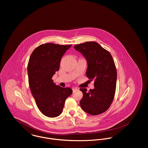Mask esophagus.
Instances as JSON below:
<instances>
[{"label": "esophagus", "instance_id": "esophagus-1", "mask_svg": "<svg viewBox=\"0 0 148 148\" xmlns=\"http://www.w3.org/2000/svg\"><path fill=\"white\" fill-rule=\"evenodd\" d=\"M77 88H73V89H72V90L74 91V90H77Z\"/></svg>", "mask_w": 148, "mask_h": 148}]
</instances>
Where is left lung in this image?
<instances>
[{"label":"left lung","instance_id":"left-lung-1","mask_svg":"<svg viewBox=\"0 0 148 148\" xmlns=\"http://www.w3.org/2000/svg\"><path fill=\"white\" fill-rule=\"evenodd\" d=\"M86 58V76L94 80L95 88L87 92L80 88L83 96L80 101L82 108L91 115L105 112L112 103L116 88L117 71L109 51L95 42H86L74 46Z\"/></svg>","mask_w":148,"mask_h":148}]
</instances>
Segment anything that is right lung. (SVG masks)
I'll use <instances>...</instances> for the list:
<instances>
[{
    "label": "right lung",
    "mask_w": 148,
    "mask_h": 148,
    "mask_svg": "<svg viewBox=\"0 0 148 148\" xmlns=\"http://www.w3.org/2000/svg\"><path fill=\"white\" fill-rule=\"evenodd\" d=\"M71 45L45 43L36 48L27 65L28 83L40 111L48 117L59 116L65 101L72 93L70 88L56 85L52 79L59 70L62 58Z\"/></svg>",
    "instance_id": "add662e5"
}]
</instances>
